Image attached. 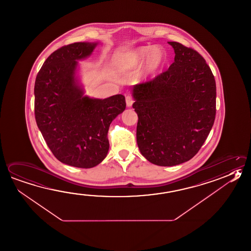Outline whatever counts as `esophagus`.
Wrapping results in <instances>:
<instances>
[{"label": "esophagus", "instance_id": "34e87169", "mask_svg": "<svg viewBox=\"0 0 251 251\" xmlns=\"http://www.w3.org/2000/svg\"><path fill=\"white\" fill-rule=\"evenodd\" d=\"M126 104H127V106H131L132 105L133 103H134V100H133L132 97L131 96H129V95H127L126 96Z\"/></svg>", "mask_w": 251, "mask_h": 251}]
</instances>
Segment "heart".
<instances>
[{
	"instance_id": "heart-1",
	"label": "heart",
	"mask_w": 251,
	"mask_h": 251,
	"mask_svg": "<svg viewBox=\"0 0 251 251\" xmlns=\"http://www.w3.org/2000/svg\"><path fill=\"white\" fill-rule=\"evenodd\" d=\"M145 57H147L145 61V69L147 73L151 74L157 71L162 66L165 60V52L159 46L139 48L123 59L122 66L123 67L136 66L142 61Z\"/></svg>"
}]
</instances>
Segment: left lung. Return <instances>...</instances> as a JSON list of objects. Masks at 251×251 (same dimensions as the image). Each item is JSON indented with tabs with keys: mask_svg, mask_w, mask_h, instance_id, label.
<instances>
[{
	"mask_svg": "<svg viewBox=\"0 0 251 251\" xmlns=\"http://www.w3.org/2000/svg\"><path fill=\"white\" fill-rule=\"evenodd\" d=\"M175 61L167 71L133 88L143 156L159 166L189 161L202 147L216 117L212 72L193 48L169 42Z\"/></svg>",
	"mask_w": 251,
	"mask_h": 251,
	"instance_id": "1",
	"label": "left lung"
}]
</instances>
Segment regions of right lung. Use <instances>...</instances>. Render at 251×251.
<instances>
[{"label": "right lung", "instance_id": "add662e5", "mask_svg": "<svg viewBox=\"0 0 251 251\" xmlns=\"http://www.w3.org/2000/svg\"><path fill=\"white\" fill-rule=\"evenodd\" d=\"M96 45L59 48L43 63L34 84L35 121L48 147L58 161L84 169L105 158L109 126L126 108L123 95L90 99L76 84V60L90 56Z\"/></svg>", "mask_w": 251, "mask_h": 251}]
</instances>
